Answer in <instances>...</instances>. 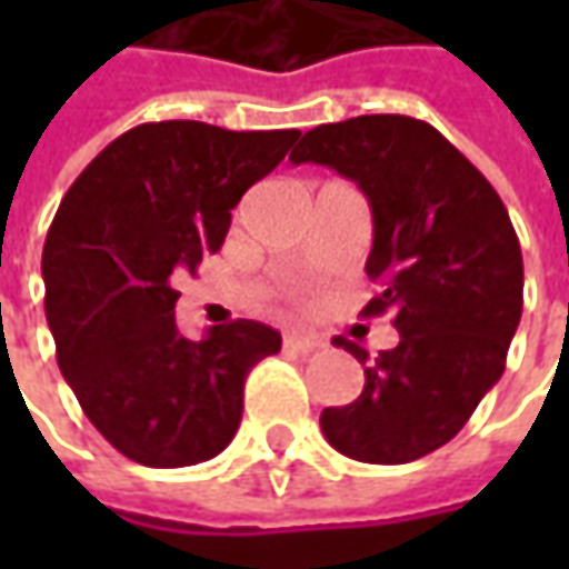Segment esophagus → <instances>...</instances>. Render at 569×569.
Here are the masks:
<instances>
[{"label": "esophagus", "mask_w": 569, "mask_h": 569, "mask_svg": "<svg viewBox=\"0 0 569 569\" xmlns=\"http://www.w3.org/2000/svg\"><path fill=\"white\" fill-rule=\"evenodd\" d=\"M326 341L319 336H310V332H284V348L291 351H300V355H310V351H319Z\"/></svg>", "instance_id": "1"}]
</instances>
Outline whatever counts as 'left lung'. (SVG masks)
Masks as SVG:
<instances>
[{
    "mask_svg": "<svg viewBox=\"0 0 569 569\" xmlns=\"http://www.w3.org/2000/svg\"><path fill=\"white\" fill-rule=\"evenodd\" d=\"M295 164H326L363 189L373 211L367 274L380 284L361 313H396L399 345L363 367L355 402L326 408L332 447L402 466L449 443L500 380L522 317V252L497 189L430 122L373 113L303 136Z\"/></svg>",
    "mask_w": 569,
    "mask_h": 569,
    "instance_id": "8db88e82",
    "label": "left lung"
}]
</instances>
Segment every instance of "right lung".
Segmentation results:
<instances>
[{"label":"right lung","instance_id":"right-lung-1","mask_svg":"<svg viewBox=\"0 0 569 569\" xmlns=\"http://www.w3.org/2000/svg\"><path fill=\"white\" fill-rule=\"evenodd\" d=\"M297 129L142 122L107 144L59 202L43 243L47 322L81 411L126 459L180 469L218 456L243 382L281 336L252 319L180 336L173 278L221 250L230 208L284 161Z\"/></svg>","mask_w":569,"mask_h":569}]
</instances>
